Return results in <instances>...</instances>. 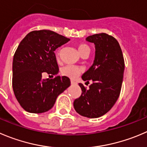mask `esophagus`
Masks as SVG:
<instances>
[{
    "instance_id": "34e87169",
    "label": "esophagus",
    "mask_w": 147,
    "mask_h": 147,
    "mask_svg": "<svg viewBox=\"0 0 147 147\" xmlns=\"http://www.w3.org/2000/svg\"><path fill=\"white\" fill-rule=\"evenodd\" d=\"M71 84H76V83L74 80H71Z\"/></svg>"
}]
</instances>
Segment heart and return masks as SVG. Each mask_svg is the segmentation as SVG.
Instances as JSON below:
<instances>
[{
    "label": "heart",
    "instance_id": "heart-1",
    "mask_svg": "<svg viewBox=\"0 0 147 147\" xmlns=\"http://www.w3.org/2000/svg\"><path fill=\"white\" fill-rule=\"evenodd\" d=\"M78 50H79V53H80L81 55L84 53V52L87 51V50H89L90 51V48L88 45L85 44H79L77 45ZM59 50H57L56 52V55L58 56V54H59ZM82 69L79 67L76 66V65H65V66L63 67L61 70V74L64 76H66V77L70 78V79H76V77L79 76L81 73H82Z\"/></svg>",
    "mask_w": 147,
    "mask_h": 147
}]
</instances>
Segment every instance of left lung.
<instances>
[{
	"mask_svg": "<svg viewBox=\"0 0 147 147\" xmlns=\"http://www.w3.org/2000/svg\"><path fill=\"white\" fill-rule=\"evenodd\" d=\"M86 40L94 44L95 57L82 78L93 83L89 89L79 84L82 92L74 102V107L82 116L96 118L107 113L119 97L125 64L119 43L113 37L100 33L89 36Z\"/></svg>",
	"mask_w": 147,
	"mask_h": 147,
	"instance_id": "8db88e82",
	"label": "left lung"
}]
</instances>
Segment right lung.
<instances>
[{
	"label": "right lung",
	"mask_w": 147,
	"mask_h": 147,
	"mask_svg": "<svg viewBox=\"0 0 147 147\" xmlns=\"http://www.w3.org/2000/svg\"><path fill=\"white\" fill-rule=\"evenodd\" d=\"M69 40L43 29L29 32L19 45L13 60L12 86L16 100L26 111H48L58 96L71 85L69 78L57 76L59 69L54 53ZM45 72L56 77L42 79Z\"/></svg>",
	"instance_id": "right-lung-1"
}]
</instances>
